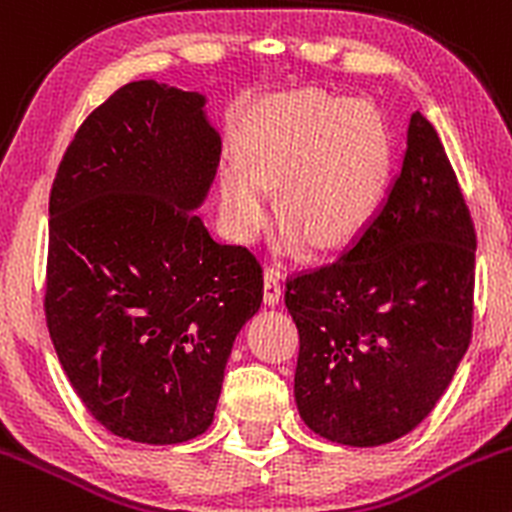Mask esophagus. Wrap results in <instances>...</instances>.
Instances as JSON below:
<instances>
[{
	"mask_svg": "<svg viewBox=\"0 0 512 512\" xmlns=\"http://www.w3.org/2000/svg\"><path fill=\"white\" fill-rule=\"evenodd\" d=\"M282 301V284L277 270H265V304L277 306Z\"/></svg>",
	"mask_w": 512,
	"mask_h": 512,
	"instance_id": "34e87169",
	"label": "esophagus"
}]
</instances>
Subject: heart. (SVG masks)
I'll list each match as a JSON object with an SVG mask.
<instances>
[{
    "instance_id": "b5f03b06",
    "label": "heart",
    "mask_w": 512,
    "mask_h": 512,
    "mask_svg": "<svg viewBox=\"0 0 512 512\" xmlns=\"http://www.w3.org/2000/svg\"><path fill=\"white\" fill-rule=\"evenodd\" d=\"M392 161L390 127L370 102L277 95L247 120L240 161L220 169V215L235 240H255L270 220L267 188H277L282 252L348 245L383 208Z\"/></svg>"
}]
</instances>
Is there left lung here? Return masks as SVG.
I'll return each instance as SVG.
<instances>
[{
	"label": "left lung",
	"instance_id": "obj_1",
	"mask_svg": "<svg viewBox=\"0 0 512 512\" xmlns=\"http://www.w3.org/2000/svg\"><path fill=\"white\" fill-rule=\"evenodd\" d=\"M476 233L437 129L412 112L400 174L336 262L287 284L297 410L343 446L412 432L469 351Z\"/></svg>",
	"mask_w": 512,
	"mask_h": 512
}]
</instances>
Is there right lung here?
<instances>
[{
  "label": "right lung",
  "mask_w": 512,
  "mask_h": 512,
  "mask_svg": "<svg viewBox=\"0 0 512 512\" xmlns=\"http://www.w3.org/2000/svg\"><path fill=\"white\" fill-rule=\"evenodd\" d=\"M208 98L122 85L78 129L48 201L46 321L88 412L115 437L206 432L262 270L220 245L201 206L220 161Z\"/></svg>",
  "instance_id": "1"
}]
</instances>
